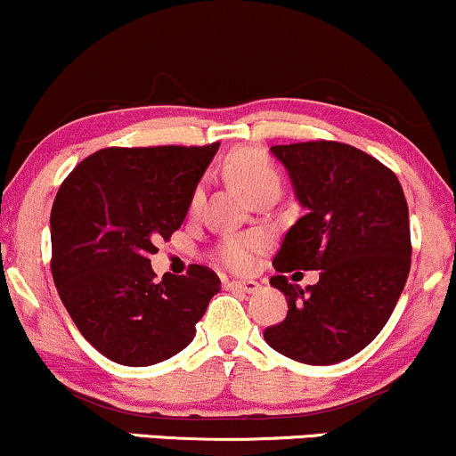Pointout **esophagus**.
<instances>
[{"mask_svg": "<svg viewBox=\"0 0 456 456\" xmlns=\"http://www.w3.org/2000/svg\"><path fill=\"white\" fill-rule=\"evenodd\" d=\"M228 288L230 290H239V292H248V294H254L260 290V283L254 281V280H248V281H240V280H232L228 281Z\"/></svg>", "mask_w": 456, "mask_h": 456, "instance_id": "obj_1", "label": "esophagus"}]
</instances>
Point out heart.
<instances>
[{"instance_id": "heart-1", "label": "heart", "mask_w": 456, "mask_h": 456, "mask_svg": "<svg viewBox=\"0 0 456 456\" xmlns=\"http://www.w3.org/2000/svg\"><path fill=\"white\" fill-rule=\"evenodd\" d=\"M226 173L230 179L248 191L249 196H256L265 187H280V173L273 166L271 158L265 151L254 147L234 149L226 159ZM202 200V187H198L191 196V211L198 208ZM265 248V237L258 232H243V234H228L219 240L216 256L224 266L234 273L249 271L254 266L256 254Z\"/></svg>"}]
</instances>
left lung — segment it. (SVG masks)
<instances>
[{
    "mask_svg": "<svg viewBox=\"0 0 456 456\" xmlns=\"http://www.w3.org/2000/svg\"><path fill=\"white\" fill-rule=\"evenodd\" d=\"M305 216L273 258L271 286L288 314L265 330L273 350L333 365L358 354L388 322L410 275V213L397 175L376 158L335 141L275 144ZM292 270H320L305 291ZM294 280V277H292Z\"/></svg>",
    "mask_w": 456,
    "mask_h": 456,
    "instance_id": "obj_1",
    "label": "left lung"
}]
</instances>
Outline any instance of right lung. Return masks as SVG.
Masks as SVG:
<instances>
[{
	"label": "right lung",
	"mask_w": 456,
	"mask_h": 456,
	"mask_svg": "<svg viewBox=\"0 0 456 456\" xmlns=\"http://www.w3.org/2000/svg\"><path fill=\"white\" fill-rule=\"evenodd\" d=\"M217 149H100L59 187L51 208L53 281L80 335L119 365H155L190 346L222 290L200 265L155 281L149 260L158 240L181 228Z\"/></svg>",
	"instance_id": "right-lung-1"
}]
</instances>
